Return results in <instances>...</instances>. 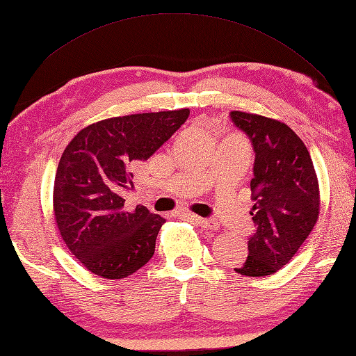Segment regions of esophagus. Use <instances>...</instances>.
I'll use <instances>...</instances> for the list:
<instances>
[{
  "label": "esophagus",
  "instance_id": "obj_1",
  "mask_svg": "<svg viewBox=\"0 0 356 356\" xmlns=\"http://www.w3.org/2000/svg\"><path fill=\"white\" fill-rule=\"evenodd\" d=\"M190 219H193V221L197 222L200 227L205 229V230H218L219 229V222L216 221V219H211V218H199V216H195V215H186Z\"/></svg>",
  "mask_w": 356,
  "mask_h": 356
}]
</instances>
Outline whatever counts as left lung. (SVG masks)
Returning a JSON list of instances; mask_svg holds the SVG:
<instances>
[{
    "label": "left lung",
    "mask_w": 356,
    "mask_h": 356,
    "mask_svg": "<svg viewBox=\"0 0 356 356\" xmlns=\"http://www.w3.org/2000/svg\"><path fill=\"white\" fill-rule=\"evenodd\" d=\"M255 152L250 190L254 234L238 274L264 277L296 255L319 216V185L307 146L293 129L266 116L230 112Z\"/></svg>",
    "instance_id": "left-lung-1"
}]
</instances>
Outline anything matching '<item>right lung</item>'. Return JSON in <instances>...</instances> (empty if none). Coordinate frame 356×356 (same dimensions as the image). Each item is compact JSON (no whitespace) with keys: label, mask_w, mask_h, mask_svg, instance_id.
<instances>
[{"label":"right lung","mask_w":356,"mask_h":356,"mask_svg":"<svg viewBox=\"0 0 356 356\" xmlns=\"http://www.w3.org/2000/svg\"><path fill=\"white\" fill-rule=\"evenodd\" d=\"M190 111L118 116L88 126L63 151L54 180V215L77 260L102 279H124L156 250L165 218L143 205L124 207L134 168L146 161Z\"/></svg>","instance_id":"add662e5"}]
</instances>
